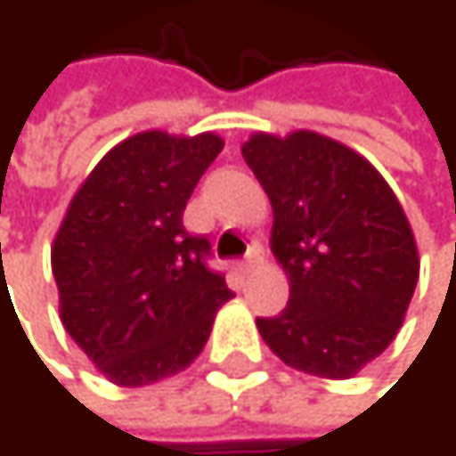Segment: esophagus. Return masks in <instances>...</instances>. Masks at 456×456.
Returning <instances> with one entry per match:
<instances>
[{"label": "esophagus", "instance_id": "1", "mask_svg": "<svg viewBox=\"0 0 456 456\" xmlns=\"http://www.w3.org/2000/svg\"><path fill=\"white\" fill-rule=\"evenodd\" d=\"M261 258H264V250H261V245H250L248 248V256H245V261L240 264V269H242V274H250L258 264H261Z\"/></svg>", "mask_w": 456, "mask_h": 456}]
</instances>
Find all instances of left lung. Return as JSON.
Masks as SVG:
<instances>
[{
	"mask_svg": "<svg viewBox=\"0 0 456 456\" xmlns=\"http://www.w3.org/2000/svg\"><path fill=\"white\" fill-rule=\"evenodd\" d=\"M242 158L269 195L272 253L290 280L266 346L293 370L343 380L396 338L419 277L410 222L388 182L317 132L253 134Z\"/></svg>",
	"mask_w": 456,
	"mask_h": 456,
	"instance_id": "obj_1",
	"label": "left lung"
}]
</instances>
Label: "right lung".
<instances>
[{"label": "right lung", "instance_id": "add662e5", "mask_svg": "<svg viewBox=\"0 0 456 456\" xmlns=\"http://www.w3.org/2000/svg\"><path fill=\"white\" fill-rule=\"evenodd\" d=\"M206 132H142L116 144L73 195L52 245L60 319L116 386L139 388L190 367L232 298L190 234L187 200L222 152Z\"/></svg>", "mask_w": 456, "mask_h": 456}]
</instances>
